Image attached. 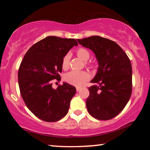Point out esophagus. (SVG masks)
Instances as JSON below:
<instances>
[{
    "mask_svg": "<svg viewBox=\"0 0 150 150\" xmlns=\"http://www.w3.org/2000/svg\"><path fill=\"white\" fill-rule=\"evenodd\" d=\"M80 89H81L80 87H76V90H77V92H78V91L80 90Z\"/></svg>",
    "mask_w": 150,
    "mask_h": 150,
    "instance_id": "esophagus-1",
    "label": "esophagus"
}]
</instances>
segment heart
<instances>
[{
    "label": "heart",
    "mask_w": 150,
    "mask_h": 150,
    "mask_svg": "<svg viewBox=\"0 0 150 150\" xmlns=\"http://www.w3.org/2000/svg\"><path fill=\"white\" fill-rule=\"evenodd\" d=\"M77 56L83 61H87L89 58V53L88 51L85 49L80 48L77 51ZM70 54L65 55L62 60V68L63 69L66 70L69 67L70 62ZM89 78V75L86 71H70L69 73H66L64 76V80L66 82L75 86H82L87 82Z\"/></svg>",
    "instance_id": "1"
}]
</instances>
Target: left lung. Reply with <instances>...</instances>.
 <instances>
[{
	"label": "left lung",
	"mask_w": 150,
	"mask_h": 150,
	"mask_svg": "<svg viewBox=\"0 0 150 150\" xmlns=\"http://www.w3.org/2000/svg\"><path fill=\"white\" fill-rule=\"evenodd\" d=\"M94 52L98 61L97 73L91 80L87 111L98 120H109L123 111L132 92V65L120 46L110 39L92 36L77 39Z\"/></svg>",
	"instance_id": "left-lung-1"
}]
</instances>
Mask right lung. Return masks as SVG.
<instances>
[{
  "mask_svg": "<svg viewBox=\"0 0 150 150\" xmlns=\"http://www.w3.org/2000/svg\"><path fill=\"white\" fill-rule=\"evenodd\" d=\"M75 39L49 36L27 51L18 71L20 94L26 106L36 116L46 122H56L68 112L76 89L63 82L57 89L52 80H61L62 60L74 46Z\"/></svg>",
  "mask_w": 150,
  "mask_h": 150,
  "instance_id": "obj_1",
  "label": "right lung"
}]
</instances>
